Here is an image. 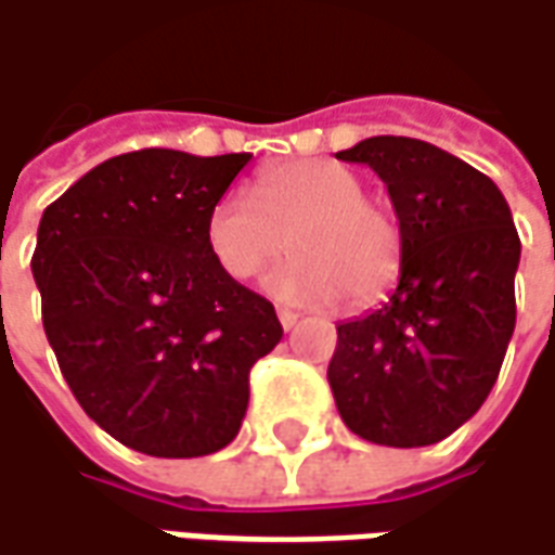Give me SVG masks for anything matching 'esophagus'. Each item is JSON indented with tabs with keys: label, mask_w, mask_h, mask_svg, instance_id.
<instances>
[{
	"label": "esophagus",
	"mask_w": 555,
	"mask_h": 555,
	"mask_svg": "<svg viewBox=\"0 0 555 555\" xmlns=\"http://www.w3.org/2000/svg\"><path fill=\"white\" fill-rule=\"evenodd\" d=\"M279 322H282V327H285V331H292V327L300 322V315H297V312H292V309H279Z\"/></svg>",
	"instance_id": "esophagus-1"
}]
</instances>
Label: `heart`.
I'll use <instances>...</instances> for the list:
<instances>
[{
    "label": "heart",
    "mask_w": 555,
    "mask_h": 555,
    "mask_svg": "<svg viewBox=\"0 0 555 555\" xmlns=\"http://www.w3.org/2000/svg\"><path fill=\"white\" fill-rule=\"evenodd\" d=\"M206 243L236 282L263 273L292 248L267 288L300 307H371L395 285L404 233L395 212L364 197L352 169L331 160H292L263 169L246 191L215 199Z\"/></svg>",
    "instance_id": "1"
}]
</instances>
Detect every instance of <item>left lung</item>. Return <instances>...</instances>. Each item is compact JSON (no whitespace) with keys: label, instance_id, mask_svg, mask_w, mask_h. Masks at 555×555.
I'll list each match as a JSON object with an SVG mask.
<instances>
[{"label":"left lung","instance_id":"1","mask_svg":"<svg viewBox=\"0 0 555 555\" xmlns=\"http://www.w3.org/2000/svg\"><path fill=\"white\" fill-rule=\"evenodd\" d=\"M337 157L386 182L404 261L383 307L337 325L327 383L358 437L431 447L483 406L514 337V215L489 176L422 139L371 135Z\"/></svg>","mask_w":555,"mask_h":555}]
</instances>
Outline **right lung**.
I'll return each mask as SVG.
<instances>
[{"label":"right lung","instance_id":"obj_1","mask_svg":"<svg viewBox=\"0 0 555 555\" xmlns=\"http://www.w3.org/2000/svg\"><path fill=\"white\" fill-rule=\"evenodd\" d=\"M251 154H118L81 176L39 221L33 276L63 379L124 447L197 459L228 447L248 371L273 352V304L209 251L215 199Z\"/></svg>","mask_w":555,"mask_h":555}]
</instances>
